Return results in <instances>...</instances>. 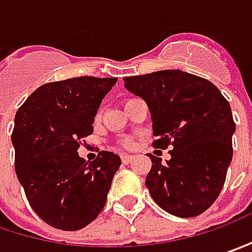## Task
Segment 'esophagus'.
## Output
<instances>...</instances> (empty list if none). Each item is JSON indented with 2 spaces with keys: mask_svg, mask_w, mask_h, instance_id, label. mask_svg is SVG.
<instances>
[{
  "mask_svg": "<svg viewBox=\"0 0 252 252\" xmlns=\"http://www.w3.org/2000/svg\"><path fill=\"white\" fill-rule=\"evenodd\" d=\"M132 159H134V157H131V155H123L121 157V160H123V163H129V162H132Z\"/></svg>",
  "mask_w": 252,
  "mask_h": 252,
  "instance_id": "1",
  "label": "esophagus"
}]
</instances>
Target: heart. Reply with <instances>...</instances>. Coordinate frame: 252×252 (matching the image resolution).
<instances>
[{
    "mask_svg": "<svg viewBox=\"0 0 252 252\" xmlns=\"http://www.w3.org/2000/svg\"><path fill=\"white\" fill-rule=\"evenodd\" d=\"M123 145H124V147H126V148H132V147H134V144H132L131 141H128V139L123 142Z\"/></svg>",
    "mask_w": 252,
    "mask_h": 252,
    "instance_id": "obj_1",
    "label": "heart"
}]
</instances>
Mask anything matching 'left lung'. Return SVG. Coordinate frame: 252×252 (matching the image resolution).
<instances>
[{
	"label": "left lung",
	"instance_id": "1",
	"mask_svg": "<svg viewBox=\"0 0 252 252\" xmlns=\"http://www.w3.org/2000/svg\"><path fill=\"white\" fill-rule=\"evenodd\" d=\"M129 93L147 103L154 147L172 145L170 159L151 157L145 179L160 209L178 217L207 210L223 189L233 158L235 124L228 101L213 83L182 70L124 79Z\"/></svg>",
	"mask_w": 252,
	"mask_h": 252
}]
</instances>
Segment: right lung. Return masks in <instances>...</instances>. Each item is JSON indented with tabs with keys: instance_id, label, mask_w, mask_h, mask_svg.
Wrapping results in <instances>:
<instances>
[{
	"instance_id": "right-lung-1",
	"label": "right lung",
	"mask_w": 252,
	"mask_h": 252,
	"mask_svg": "<svg viewBox=\"0 0 252 252\" xmlns=\"http://www.w3.org/2000/svg\"><path fill=\"white\" fill-rule=\"evenodd\" d=\"M117 77H74L40 86L15 114V172L33 212L55 228L76 231L100 214L117 154L101 151L92 163L79 142L93 134L94 117Z\"/></svg>"
}]
</instances>
